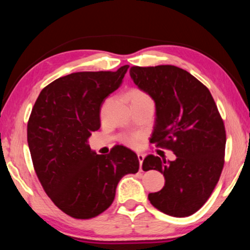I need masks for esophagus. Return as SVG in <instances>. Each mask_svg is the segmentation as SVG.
Listing matches in <instances>:
<instances>
[{
  "mask_svg": "<svg viewBox=\"0 0 250 250\" xmlns=\"http://www.w3.org/2000/svg\"><path fill=\"white\" fill-rule=\"evenodd\" d=\"M138 159H139V163H140V170H141L142 162H143V160H145V155H143V154H138Z\"/></svg>",
  "mask_w": 250,
  "mask_h": 250,
  "instance_id": "1",
  "label": "esophagus"
}]
</instances>
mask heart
<instances>
[{
	"label": "heart",
	"mask_w": 250,
	"mask_h": 250,
	"mask_svg": "<svg viewBox=\"0 0 250 250\" xmlns=\"http://www.w3.org/2000/svg\"><path fill=\"white\" fill-rule=\"evenodd\" d=\"M129 97L131 100V104H137V103H146V104H153V101H152L151 97L140 89H132L129 92ZM125 141L130 146H135L138 142L137 137H126Z\"/></svg>",
	"instance_id": "heart-1"
}]
</instances>
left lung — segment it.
<instances>
[{
    "mask_svg": "<svg viewBox=\"0 0 250 250\" xmlns=\"http://www.w3.org/2000/svg\"><path fill=\"white\" fill-rule=\"evenodd\" d=\"M130 76L155 103L150 142L176 155L174 161L152 154L143 160V171L156 170L166 179L147 197L164 214L189 216L208 200L224 167L226 132L217 105L207 87L176 66H133Z\"/></svg>",
    "mask_w": 250,
    "mask_h": 250,
    "instance_id": "obj_1",
    "label": "left lung"
}]
</instances>
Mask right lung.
<instances>
[{"mask_svg": "<svg viewBox=\"0 0 250 250\" xmlns=\"http://www.w3.org/2000/svg\"><path fill=\"white\" fill-rule=\"evenodd\" d=\"M129 66L117 71H80L47 84L27 124L33 166L44 191L69 216L88 219L112 204L119 181L139 171L137 154L115 146L97 154L88 138L100 128V109L122 83Z\"/></svg>", "mask_w": 250, "mask_h": 250, "instance_id": "obj_1", "label": "right lung"}]
</instances>
